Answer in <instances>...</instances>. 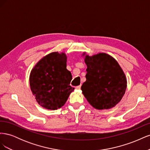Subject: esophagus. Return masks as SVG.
Here are the masks:
<instances>
[{"label": "esophagus", "mask_w": 150, "mask_h": 150, "mask_svg": "<svg viewBox=\"0 0 150 150\" xmlns=\"http://www.w3.org/2000/svg\"><path fill=\"white\" fill-rule=\"evenodd\" d=\"M81 85H79V86H76V88L77 89H81Z\"/></svg>", "instance_id": "esophagus-1"}]
</instances>
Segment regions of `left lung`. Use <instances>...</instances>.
Listing matches in <instances>:
<instances>
[{
  "instance_id": "obj_1",
  "label": "left lung",
  "mask_w": 150,
  "mask_h": 150,
  "mask_svg": "<svg viewBox=\"0 0 150 150\" xmlns=\"http://www.w3.org/2000/svg\"><path fill=\"white\" fill-rule=\"evenodd\" d=\"M84 61L86 81L81 86L84 97L97 110L115 106L124 96L127 86L125 74L118 63L106 53L86 55Z\"/></svg>"
}]
</instances>
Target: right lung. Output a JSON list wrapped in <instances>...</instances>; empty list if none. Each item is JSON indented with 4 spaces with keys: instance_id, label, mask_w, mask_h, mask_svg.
Segmentation results:
<instances>
[{
    "instance_id": "add662e5",
    "label": "right lung",
    "mask_w": 150,
    "mask_h": 150,
    "mask_svg": "<svg viewBox=\"0 0 150 150\" xmlns=\"http://www.w3.org/2000/svg\"><path fill=\"white\" fill-rule=\"evenodd\" d=\"M66 62L65 53L54 52L42 58L30 72L31 91L39 104L47 110L64 106L74 89L69 85L72 75Z\"/></svg>"
}]
</instances>
